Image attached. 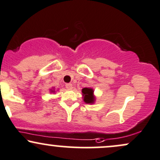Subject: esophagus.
Returning a JSON list of instances; mask_svg holds the SVG:
<instances>
[{"instance_id": "1", "label": "esophagus", "mask_w": 160, "mask_h": 160, "mask_svg": "<svg viewBox=\"0 0 160 160\" xmlns=\"http://www.w3.org/2000/svg\"><path fill=\"white\" fill-rule=\"evenodd\" d=\"M65 87H66L67 89L71 90V89H72V88H73V85H72V83H67L66 85H65Z\"/></svg>"}]
</instances>
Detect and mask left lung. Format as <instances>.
<instances>
[{
	"mask_svg": "<svg viewBox=\"0 0 160 160\" xmlns=\"http://www.w3.org/2000/svg\"><path fill=\"white\" fill-rule=\"evenodd\" d=\"M82 100L86 103L93 104L95 102V96L94 95V89L92 88L85 87L82 89Z\"/></svg>",
	"mask_w": 160,
	"mask_h": 160,
	"instance_id": "left-lung-1",
	"label": "left lung"
}]
</instances>
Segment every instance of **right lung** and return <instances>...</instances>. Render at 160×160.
Here are the masks:
<instances>
[{
    "instance_id": "1",
    "label": "right lung",
    "mask_w": 160,
    "mask_h": 160,
    "mask_svg": "<svg viewBox=\"0 0 160 160\" xmlns=\"http://www.w3.org/2000/svg\"><path fill=\"white\" fill-rule=\"evenodd\" d=\"M50 92H51V93H55L54 87H52V88H50Z\"/></svg>"
}]
</instances>
